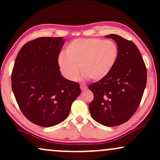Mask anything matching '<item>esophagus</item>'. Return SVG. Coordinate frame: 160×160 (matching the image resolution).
Segmentation results:
<instances>
[{"label":"esophagus","instance_id":"obj_1","mask_svg":"<svg viewBox=\"0 0 160 160\" xmlns=\"http://www.w3.org/2000/svg\"><path fill=\"white\" fill-rule=\"evenodd\" d=\"M80 88H81V90H82V91H86V90H87L88 86L84 85V84H81L80 85Z\"/></svg>","mask_w":160,"mask_h":160}]
</instances>
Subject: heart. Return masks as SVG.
Segmentation results:
<instances>
[{
    "instance_id": "b5f03b06",
    "label": "heart",
    "mask_w": 160,
    "mask_h": 160,
    "mask_svg": "<svg viewBox=\"0 0 160 160\" xmlns=\"http://www.w3.org/2000/svg\"><path fill=\"white\" fill-rule=\"evenodd\" d=\"M118 57V47L112 40L78 38L67 46L66 53H59L58 64L69 80H78L81 70L84 78L98 81L110 73Z\"/></svg>"
}]
</instances>
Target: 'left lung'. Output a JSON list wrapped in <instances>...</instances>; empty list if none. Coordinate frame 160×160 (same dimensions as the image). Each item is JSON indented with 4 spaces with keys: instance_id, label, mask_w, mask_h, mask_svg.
<instances>
[{
    "instance_id": "1",
    "label": "left lung",
    "mask_w": 160,
    "mask_h": 160,
    "mask_svg": "<svg viewBox=\"0 0 160 160\" xmlns=\"http://www.w3.org/2000/svg\"><path fill=\"white\" fill-rule=\"evenodd\" d=\"M112 38L118 47V57L110 73L88 88L94 99L88 106L92 118L107 127L127 122L137 110L147 82V68L133 42L116 34Z\"/></svg>"
}]
</instances>
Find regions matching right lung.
Listing matches in <instances>:
<instances>
[{
    "label": "right lung",
    "instance_id": "1",
    "mask_svg": "<svg viewBox=\"0 0 160 160\" xmlns=\"http://www.w3.org/2000/svg\"><path fill=\"white\" fill-rule=\"evenodd\" d=\"M63 37H40L19 51L12 72V88L24 115L33 124L55 126L68 118L81 93L78 82L62 76L58 57Z\"/></svg>",
    "mask_w": 160,
    "mask_h": 160
}]
</instances>
